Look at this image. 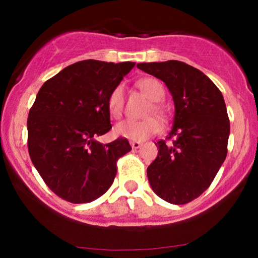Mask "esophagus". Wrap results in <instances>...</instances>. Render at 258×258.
Masks as SVG:
<instances>
[{
	"label": "esophagus",
	"mask_w": 258,
	"mask_h": 258,
	"mask_svg": "<svg viewBox=\"0 0 258 258\" xmlns=\"http://www.w3.org/2000/svg\"><path fill=\"white\" fill-rule=\"evenodd\" d=\"M130 144H131L132 149H139V148H141V146H142L141 142H135V141H132Z\"/></svg>",
	"instance_id": "1"
}]
</instances>
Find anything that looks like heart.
Wrapping results in <instances>:
<instances>
[{"label":"heart","mask_w":258,"mask_h":258,"mask_svg":"<svg viewBox=\"0 0 258 258\" xmlns=\"http://www.w3.org/2000/svg\"><path fill=\"white\" fill-rule=\"evenodd\" d=\"M137 85L153 102H161L164 99L165 88L159 80L146 78L139 80ZM123 99H125V87L123 85H117L116 87L112 88L106 100L108 111L112 117H119L121 115L123 109ZM153 109L156 114H162V108L159 104H154ZM160 130H161V125L155 117H147L143 120L126 119L115 125L114 133L117 137L135 142H143L158 133Z\"/></svg>","instance_id":"b5f03b06"}]
</instances>
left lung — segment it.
Segmentation results:
<instances>
[{"label":"left lung","mask_w":258,"mask_h":258,"mask_svg":"<svg viewBox=\"0 0 258 258\" xmlns=\"http://www.w3.org/2000/svg\"><path fill=\"white\" fill-rule=\"evenodd\" d=\"M138 69L161 80L174 103L173 126L159 141L147 168L158 197L174 205L197 199L209 188L227 156L230 126L217 86L197 68L178 60L139 63Z\"/></svg>","instance_id":"obj_1"}]
</instances>
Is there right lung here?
<instances>
[{
  "mask_svg": "<svg viewBox=\"0 0 258 258\" xmlns=\"http://www.w3.org/2000/svg\"><path fill=\"white\" fill-rule=\"evenodd\" d=\"M135 65L78 61L38 91L28 117L29 154L44 183L61 199L73 204L98 199L114 182L117 159L132 149L125 138L108 144L96 138L110 131L106 100Z\"/></svg>",
  "mask_w": 258,
  "mask_h": 258,
  "instance_id": "right-lung-1",
  "label": "right lung"
}]
</instances>
